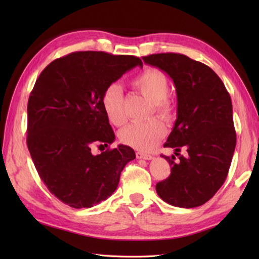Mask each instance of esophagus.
I'll use <instances>...</instances> for the list:
<instances>
[{
  "label": "esophagus",
  "instance_id": "1",
  "mask_svg": "<svg viewBox=\"0 0 259 259\" xmlns=\"http://www.w3.org/2000/svg\"><path fill=\"white\" fill-rule=\"evenodd\" d=\"M136 156L138 159H144V160H151L153 158L151 155H147V153H142V152H137Z\"/></svg>",
  "mask_w": 259,
  "mask_h": 259
}]
</instances>
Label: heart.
<instances>
[{"label": "heart", "instance_id": "heart-1", "mask_svg": "<svg viewBox=\"0 0 259 259\" xmlns=\"http://www.w3.org/2000/svg\"><path fill=\"white\" fill-rule=\"evenodd\" d=\"M134 87L152 101L153 111L164 121L174 117V104L167 98L169 81L160 70L148 68L137 76ZM101 107L110 123L121 125L125 122L123 110V92L117 82L108 84L101 95ZM164 126L158 119L146 122L131 123L120 131L119 139L122 144L140 151H150L163 138Z\"/></svg>", "mask_w": 259, "mask_h": 259}]
</instances>
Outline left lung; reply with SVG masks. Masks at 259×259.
Here are the masks:
<instances>
[{
	"instance_id": "8db88e82",
	"label": "left lung",
	"mask_w": 259,
	"mask_h": 259,
	"mask_svg": "<svg viewBox=\"0 0 259 259\" xmlns=\"http://www.w3.org/2000/svg\"><path fill=\"white\" fill-rule=\"evenodd\" d=\"M144 62L164 71L177 93V120L163 147L187 155L163 156L171 174L156 185L169 205L194 208L207 202L227 178L236 147L232 99L221 78L201 62L179 53H158Z\"/></svg>"
}]
</instances>
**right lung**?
Segmentation results:
<instances>
[{
    "mask_svg": "<svg viewBox=\"0 0 259 259\" xmlns=\"http://www.w3.org/2000/svg\"><path fill=\"white\" fill-rule=\"evenodd\" d=\"M142 62L133 56L80 51L54 60L42 71L27 102V148L51 194L72 208H90L117 189L134 149L107 146L114 134L101 107L108 84Z\"/></svg>",
    "mask_w": 259,
    "mask_h": 259,
    "instance_id": "right-lung-1",
    "label": "right lung"
}]
</instances>
